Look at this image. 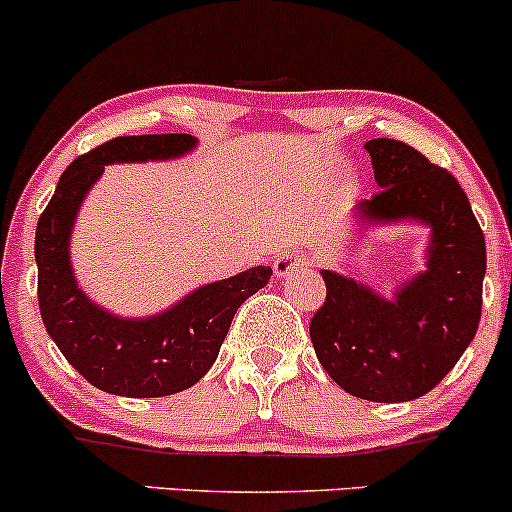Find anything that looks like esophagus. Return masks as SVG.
Returning a JSON list of instances; mask_svg holds the SVG:
<instances>
[{
    "mask_svg": "<svg viewBox=\"0 0 512 512\" xmlns=\"http://www.w3.org/2000/svg\"><path fill=\"white\" fill-rule=\"evenodd\" d=\"M299 267H303V257L296 255V252H284V255H279L277 260H274V277L286 279Z\"/></svg>",
    "mask_w": 512,
    "mask_h": 512,
    "instance_id": "esophagus-1",
    "label": "esophagus"
}]
</instances>
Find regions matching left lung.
<instances>
[{"instance_id":"1","label":"left lung","mask_w":512,"mask_h":512,"mask_svg":"<svg viewBox=\"0 0 512 512\" xmlns=\"http://www.w3.org/2000/svg\"><path fill=\"white\" fill-rule=\"evenodd\" d=\"M379 192L352 209L359 230L396 223L430 228L425 269L393 294L320 269L328 294L311 320V342L330 379L374 403L413 401L445 379L481 318L486 240L457 179L411 145L364 143Z\"/></svg>"}]
</instances>
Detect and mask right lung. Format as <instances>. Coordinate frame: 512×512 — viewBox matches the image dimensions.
Here are the masks:
<instances>
[{
    "label": "right lung",
    "instance_id": "add662e5",
    "mask_svg": "<svg viewBox=\"0 0 512 512\" xmlns=\"http://www.w3.org/2000/svg\"><path fill=\"white\" fill-rule=\"evenodd\" d=\"M189 133L121 136L77 157L60 177L36 226L38 306L48 335L67 362L97 389L128 398H157L194 386L216 362L240 303L267 286L272 267L194 289L165 311L123 318L94 303L77 284L70 238L77 213L114 162L177 160L196 148Z\"/></svg>",
    "mask_w": 512,
    "mask_h": 512
}]
</instances>
